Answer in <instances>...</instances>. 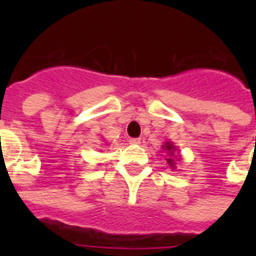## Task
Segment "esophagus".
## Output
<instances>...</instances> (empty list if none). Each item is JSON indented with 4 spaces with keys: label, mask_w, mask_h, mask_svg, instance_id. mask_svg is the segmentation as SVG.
<instances>
[{
    "label": "esophagus",
    "mask_w": 256,
    "mask_h": 256,
    "mask_svg": "<svg viewBox=\"0 0 256 256\" xmlns=\"http://www.w3.org/2000/svg\"><path fill=\"white\" fill-rule=\"evenodd\" d=\"M140 142H142L140 138H132V140H130V144H140Z\"/></svg>",
    "instance_id": "34e87169"
}]
</instances>
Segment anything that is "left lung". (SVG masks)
<instances>
[{"mask_svg": "<svg viewBox=\"0 0 256 256\" xmlns=\"http://www.w3.org/2000/svg\"><path fill=\"white\" fill-rule=\"evenodd\" d=\"M162 150H164L166 154H168V158H166V160H168V166H170L172 170H175V164H176V162H179L180 160V156L179 154H176L178 152V148L175 146L171 140H166L164 144H162Z\"/></svg>", "mask_w": 256, "mask_h": 256, "instance_id": "8db88e82", "label": "left lung"}]
</instances>
